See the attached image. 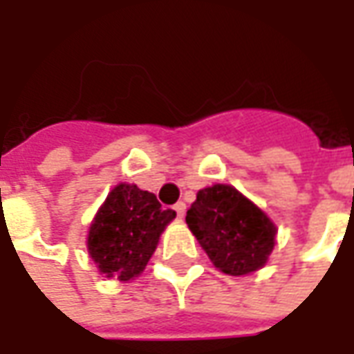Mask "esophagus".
<instances>
[{
    "label": "esophagus",
    "mask_w": 354,
    "mask_h": 354,
    "mask_svg": "<svg viewBox=\"0 0 354 354\" xmlns=\"http://www.w3.org/2000/svg\"><path fill=\"white\" fill-rule=\"evenodd\" d=\"M174 210H176L178 218H184V214H185V203H182V201H180V203H176V205H174Z\"/></svg>",
    "instance_id": "obj_1"
}]
</instances>
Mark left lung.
<instances>
[{
	"label": "left lung",
	"instance_id": "left-lung-1",
	"mask_svg": "<svg viewBox=\"0 0 354 354\" xmlns=\"http://www.w3.org/2000/svg\"><path fill=\"white\" fill-rule=\"evenodd\" d=\"M185 222L210 261L225 274L254 273L273 252L274 223L233 185L201 189Z\"/></svg>",
	"mask_w": 354,
	"mask_h": 354
}]
</instances>
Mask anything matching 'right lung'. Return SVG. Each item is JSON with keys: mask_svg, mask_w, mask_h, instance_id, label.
Segmentation results:
<instances>
[{"mask_svg": "<svg viewBox=\"0 0 354 354\" xmlns=\"http://www.w3.org/2000/svg\"><path fill=\"white\" fill-rule=\"evenodd\" d=\"M176 212L134 184L115 185L88 230V256L104 277L131 281L146 269Z\"/></svg>", "mask_w": 354, "mask_h": 354, "instance_id": "add662e5", "label": "right lung"}]
</instances>
